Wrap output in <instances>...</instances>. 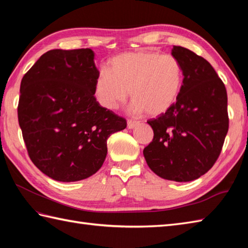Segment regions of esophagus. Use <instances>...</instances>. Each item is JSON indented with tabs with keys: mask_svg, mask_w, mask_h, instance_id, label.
Segmentation results:
<instances>
[{
	"mask_svg": "<svg viewBox=\"0 0 248 248\" xmlns=\"http://www.w3.org/2000/svg\"><path fill=\"white\" fill-rule=\"evenodd\" d=\"M138 124H139V121L132 120V119H129V120H128V128H129V129H133V128H135Z\"/></svg>",
	"mask_w": 248,
	"mask_h": 248,
	"instance_id": "obj_1",
	"label": "esophagus"
}]
</instances>
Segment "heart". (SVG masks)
I'll return each instance as SVG.
<instances>
[{"instance_id":"b5f03b06","label":"heart","mask_w":248,"mask_h":248,"mask_svg":"<svg viewBox=\"0 0 248 248\" xmlns=\"http://www.w3.org/2000/svg\"><path fill=\"white\" fill-rule=\"evenodd\" d=\"M183 85V68L175 56L154 51L127 52L109 60L99 72L93 94L102 108L113 110L128 99L133 109L160 116L177 102Z\"/></svg>"}]
</instances>
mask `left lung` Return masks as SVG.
<instances>
[{"instance_id":"obj_1","label":"left lung","mask_w":248,"mask_h":248,"mask_svg":"<svg viewBox=\"0 0 248 248\" xmlns=\"http://www.w3.org/2000/svg\"><path fill=\"white\" fill-rule=\"evenodd\" d=\"M171 55L183 68L181 93L168 112L147 121L155 135L143 154L155 175L187 182L204 175L222 151L229 127L227 92L203 57L179 46Z\"/></svg>"}]
</instances>
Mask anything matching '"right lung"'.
Listing matches in <instances>:
<instances>
[{
	"label": "right lung",
	"instance_id": "right-lung-1",
	"mask_svg": "<svg viewBox=\"0 0 248 248\" xmlns=\"http://www.w3.org/2000/svg\"><path fill=\"white\" fill-rule=\"evenodd\" d=\"M92 49L48 51L20 85L18 119L30 159L62 182L86 179L101 168L107 140L127 121L93 96L99 75Z\"/></svg>",
	"mask_w": 248,
	"mask_h": 248
}]
</instances>
